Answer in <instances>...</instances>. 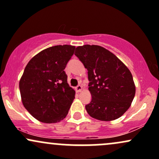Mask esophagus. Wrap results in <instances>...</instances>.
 Returning <instances> with one entry per match:
<instances>
[{
  "label": "esophagus",
  "mask_w": 159,
  "mask_h": 159,
  "mask_svg": "<svg viewBox=\"0 0 159 159\" xmlns=\"http://www.w3.org/2000/svg\"><path fill=\"white\" fill-rule=\"evenodd\" d=\"M82 89H83V87H82V85H78L76 87V92H81Z\"/></svg>",
  "instance_id": "1"
}]
</instances>
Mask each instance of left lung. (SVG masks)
<instances>
[{
	"label": "left lung",
	"instance_id": "left-lung-1",
	"mask_svg": "<svg viewBox=\"0 0 159 159\" xmlns=\"http://www.w3.org/2000/svg\"><path fill=\"white\" fill-rule=\"evenodd\" d=\"M74 54L88 70L92 100L85 105L87 113L101 121L122 116L135 95L133 76L128 67L102 46H78Z\"/></svg>",
	"mask_w": 159,
	"mask_h": 159
}]
</instances>
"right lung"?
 Instances as JSON below:
<instances>
[{"instance_id": "obj_1", "label": "right lung", "mask_w": 159, "mask_h": 159, "mask_svg": "<svg viewBox=\"0 0 159 159\" xmlns=\"http://www.w3.org/2000/svg\"><path fill=\"white\" fill-rule=\"evenodd\" d=\"M75 46L58 45L47 48L31 58L19 81L24 107L40 122L63 120L74 99L75 91L67 83L65 69Z\"/></svg>"}]
</instances>
